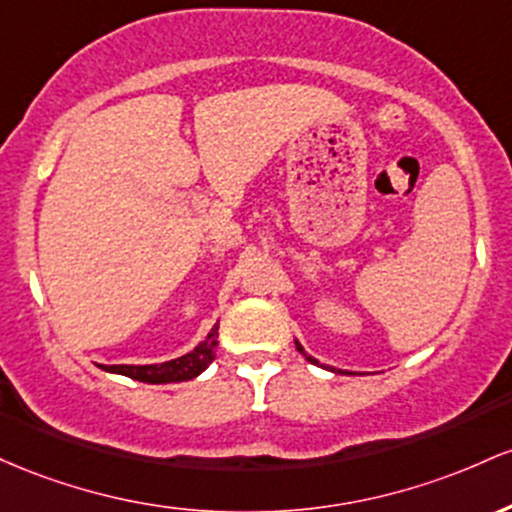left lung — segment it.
Here are the masks:
<instances>
[{"label":"left lung","mask_w":512,"mask_h":512,"mask_svg":"<svg viewBox=\"0 0 512 512\" xmlns=\"http://www.w3.org/2000/svg\"><path fill=\"white\" fill-rule=\"evenodd\" d=\"M295 348L300 350V353L304 355V360H309V363H312V365H321L317 358H312V355L304 353V348H302V343H300V341H295ZM321 367H326V370H331V372H341V375H343V370H336V367H329V365H321ZM346 375H348V372H346Z\"/></svg>","instance_id":"8db88e82"}]
</instances>
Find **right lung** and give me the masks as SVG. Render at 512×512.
I'll return each mask as SVG.
<instances>
[{"label":"right lung","mask_w":512,"mask_h":512,"mask_svg":"<svg viewBox=\"0 0 512 512\" xmlns=\"http://www.w3.org/2000/svg\"><path fill=\"white\" fill-rule=\"evenodd\" d=\"M217 329L220 321L212 326L208 336L195 346L191 353L181 355V358L166 360V363L154 365H99L103 372H113V375L130 377V380L147 382V384H171V382H186L205 372L215 360L217 353Z\"/></svg>","instance_id":"right-lung-1"}]
</instances>
